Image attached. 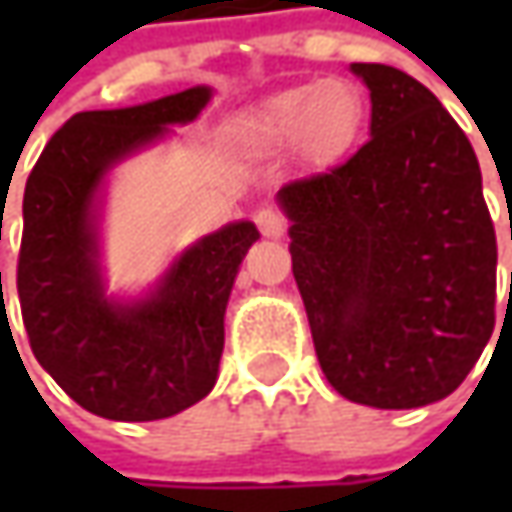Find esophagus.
Returning a JSON list of instances; mask_svg holds the SVG:
<instances>
[{
	"label": "esophagus",
	"mask_w": 512,
	"mask_h": 512,
	"mask_svg": "<svg viewBox=\"0 0 512 512\" xmlns=\"http://www.w3.org/2000/svg\"><path fill=\"white\" fill-rule=\"evenodd\" d=\"M256 227L270 236V239H279V236H285L287 230V219L285 213L279 210V207H262L259 213H256Z\"/></svg>",
	"instance_id": "1"
}]
</instances>
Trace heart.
Wrapping results in <instances>:
<instances>
[{
  "label": "heart",
  "mask_w": 512,
  "mask_h": 512,
  "mask_svg": "<svg viewBox=\"0 0 512 512\" xmlns=\"http://www.w3.org/2000/svg\"><path fill=\"white\" fill-rule=\"evenodd\" d=\"M364 105L359 90L342 79L310 82L270 99L250 122L247 133L259 142H302L310 153H336L362 125Z\"/></svg>",
  "instance_id": "1"
}]
</instances>
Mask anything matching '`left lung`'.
<instances>
[{"label": "left lung", "instance_id": "obj_1", "mask_svg": "<svg viewBox=\"0 0 512 512\" xmlns=\"http://www.w3.org/2000/svg\"><path fill=\"white\" fill-rule=\"evenodd\" d=\"M370 139L342 165L279 190L325 379L382 410L439 402L496 325V230L470 139L390 65L356 62Z\"/></svg>", "mask_w": 512, "mask_h": 512}]
</instances>
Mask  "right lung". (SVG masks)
<instances>
[{"mask_svg": "<svg viewBox=\"0 0 512 512\" xmlns=\"http://www.w3.org/2000/svg\"><path fill=\"white\" fill-rule=\"evenodd\" d=\"M207 99V88H190L136 108L76 113L30 170L16 265L22 322L36 362L96 416L168 419L216 384L230 287L259 230L222 227L170 267L153 299L122 307L102 296L90 225L105 170L165 125L190 122Z\"/></svg>", "mask_w": 512, "mask_h": 512, "instance_id": "right-lung-1", "label": "right lung"}]
</instances>
